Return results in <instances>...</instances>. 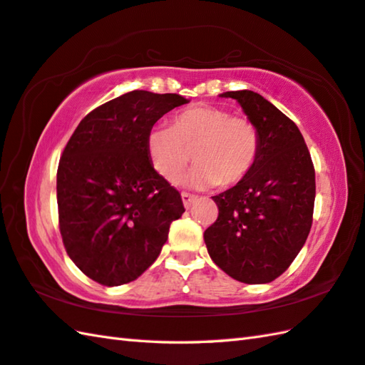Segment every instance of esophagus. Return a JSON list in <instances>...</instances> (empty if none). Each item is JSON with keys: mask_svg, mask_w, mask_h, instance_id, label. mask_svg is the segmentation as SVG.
Wrapping results in <instances>:
<instances>
[{"mask_svg": "<svg viewBox=\"0 0 365 365\" xmlns=\"http://www.w3.org/2000/svg\"><path fill=\"white\" fill-rule=\"evenodd\" d=\"M181 198H182V203H184L185 210H189L192 202H193V200H195V197L190 195V193H187V192H182V193H181Z\"/></svg>", "mask_w": 365, "mask_h": 365, "instance_id": "obj_1", "label": "esophagus"}]
</instances>
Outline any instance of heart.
I'll return each instance as SVG.
<instances>
[{"mask_svg":"<svg viewBox=\"0 0 365 365\" xmlns=\"http://www.w3.org/2000/svg\"><path fill=\"white\" fill-rule=\"evenodd\" d=\"M259 132L247 116L214 106H193L172 118L170 128L148 133L151 165L163 181L175 184L193 160L198 165L185 180L190 187H233L257 165Z\"/></svg>","mask_w":365,"mask_h":365,"instance_id":"obj_1","label":"heart"}]
</instances>
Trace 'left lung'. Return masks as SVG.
Returning <instances> with one entry per match:
<instances>
[{
    "label": "left lung",
    "mask_w": 365,
    "mask_h": 365,
    "mask_svg": "<svg viewBox=\"0 0 365 365\" xmlns=\"http://www.w3.org/2000/svg\"><path fill=\"white\" fill-rule=\"evenodd\" d=\"M222 96L240 102L259 132L257 165L244 181L214 195L217 220L205 232L212 262L244 284H269L306 242L315 203V168L297 125L258 93Z\"/></svg>",
    "instance_id": "8db88e82"
}]
</instances>
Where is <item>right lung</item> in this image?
Here are the masks:
<instances>
[{
  "mask_svg": "<svg viewBox=\"0 0 365 365\" xmlns=\"http://www.w3.org/2000/svg\"><path fill=\"white\" fill-rule=\"evenodd\" d=\"M189 101L180 94L125 93L102 103L73 130L56 173L58 220L78 269L106 287L140 277L184 212L182 200L153 168V125Z\"/></svg>",
  "mask_w": 365,
  "mask_h": 365,
  "instance_id": "obj_1",
  "label": "right lung"
}]
</instances>
